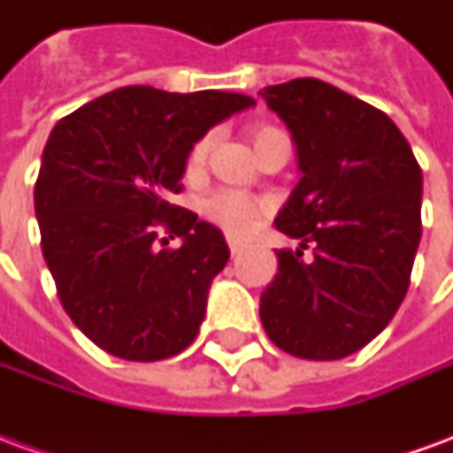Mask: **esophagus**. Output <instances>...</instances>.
I'll return each instance as SVG.
<instances>
[{
  "mask_svg": "<svg viewBox=\"0 0 453 453\" xmlns=\"http://www.w3.org/2000/svg\"><path fill=\"white\" fill-rule=\"evenodd\" d=\"M227 247H230V255L235 257V255H240V252H242V242H240V240H235V237H227Z\"/></svg>",
  "mask_w": 453,
  "mask_h": 453,
  "instance_id": "34e87169",
  "label": "esophagus"
}]
</instances>
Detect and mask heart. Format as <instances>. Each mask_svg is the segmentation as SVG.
Wrapping results in <instances>:
<instances>
[{
	"instance_id": "b5f03b06",
	"label": "heart",
	"mask_w": 453,
	"mask_h": 453,
	"mask_svg": "<svg viewBox=\"0 0 453 453\" xmlns=\"http://www.w3.org/2000/svg\"><path fill=\"white\" fill-rule=\"evenodd\" d=\"M250 138L255 142V148H262L265 142L276 138H286L284 130L274 128V126H255L250 130ZM211 145H213V135H201V138L191 145L188 150L187 165L188 169H198L208 159V152H211ZM265 211V203L255 196H247L242 191H233V188H223V191H216L213 196L206 198L203 203V213H206L208 220H213L216 226H220L223 230H227L230 235H247L252 227H255L257 218L262 216Z\"/></svg>"
}]
</instances>
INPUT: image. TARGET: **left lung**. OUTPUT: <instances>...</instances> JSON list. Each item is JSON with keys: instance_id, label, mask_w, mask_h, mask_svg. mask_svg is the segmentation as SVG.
Segmentation results:
<instances>
[{"instance_id": "left-lung-1", "label": "left lung", "mask_w": 453, "mask_h": 453, "mask_svg": "<svg viewBox=\"0 0 453 453\" xmlns=\"http://www.w3.org/2000/svg\"><path fill=\"white\" fill-rule=\"evenodd\" d=\"M259 94L291 130L303 172L274 226L313 245L311 259L276 250L259 318L279 349L342 359L369 344L408 294L422 169L386 113L333 84L303 77Z\"/></svg>"}]
</instances>
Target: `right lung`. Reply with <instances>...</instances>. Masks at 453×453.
<instances>
[{
    "instance_id": "right-lung-1",
    "label": "right lung",
    "mask_w": 453,
    "mask_h": 453,
    "mask_svg": "<svg viewBox=\"0 0 453 453\" xmlns=\"http://www.w3.org/2000/svg\"><path fill=\"white\" fill-rule=\"evenodd\" d=\"M252 104L218 89L120 87L58 120L34 191L41 247L65 313L104 351L159 361L196 340L230 250L169 196L191 145ZM162 229L182 247L159 250Z\"/></svg>"
}]
</instances>
